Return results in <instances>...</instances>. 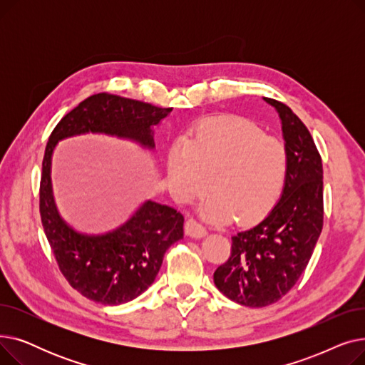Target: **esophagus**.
Masks as SVG:
<instances>
[{"label":"esophagus","mask_w":365,"mask_h":365,"mask_svg":"<svg viewBox=\"0 0 365 365\" xmlns=\"http://www.w3.org/2000/svg\"><path fill=\"white\" fill-rule=\"evenodd\" d=\"M185 234L190 238H202L207 235V229L194 219H187L185 223Z\"/></svg>","instance_id":"1"}]
</instances>
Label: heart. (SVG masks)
Wrapping results in <instances>:
<instances>
[{
	"mask_svg": "<svg viewBox=\"0 0 365 365\" xmlns=\"http://www.w3.org/2000/svg\"><path fill=\"white\" fill-rule=\"evenodd\" d=\"M289 173L285 145L262 128L237 117L201 121L189 139H179L167 153L170 192L190 202L210 187L201 205L204 219L226 223L263 217L278 201Z\"/></svg>",
	"mask_w": 365,
	"mask_h": 365,
	"instance_id": "1",
	"label": "heart"
}]
</instances>
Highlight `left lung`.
<instances>
[{
	"instance_id": "obj_1",
	"label": "left lung",
	"mask_w": 365,
	"mask_h": 365,
	"mask_svg": "<svg viewBox=\"0 0 365 365\" xmlns=\"http://www.w3.org/2000/svg\"><path fill=\"white\" fill-rule=\"evenodd\" d=\"M263 101L279 117L289 173L275 207L232 237L231 257L213 277L220 293L250 308L272 304L293 289L309 263L324 217L322 163L309 130L287 105Z\"/></svg>"
}]
</instances>
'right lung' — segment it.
Instances as JSON below:
<instances>
[{"mask_svg": "<svg viewBox=\"0 0 365 365\" xmlns=\"http://www.w3.org/2000/svg\"><path fill=\"white\" fill-rule=\"evenodd\" d=\"M171 110L113 94H94L66 113L48 139L40 187L43 227L63 277L93 302L117 306L146 292L160 272L168 247L183 238L185 219L175 208L145 200L112 231H76L56 205L53 152L61 140L90 133L128 140L152 152L153 127Z\"/></svg>", "mask_w": 365, "mask_h": 365, "instance_id": "1", "label": "right lung"}]
</instances>
